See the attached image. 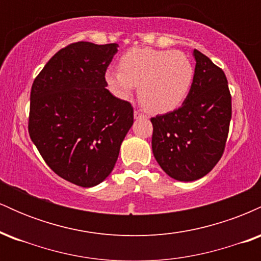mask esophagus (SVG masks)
Segmentation results:
<instances>
[{
    "label": "esophagus",
    "instance_id": "1",
    "mask_svg": "<svg viewBox=\"0 0 261 261\" xmlns=\"http://www.w3.org/2000/svg\"><path fill=\"white\" fill-rule=\"evenodd\" d=\"M134 116H135V119H146L145 114L141 113L140 110H135V112H134Z\"/></svg>",
    "mask_w": 261,
    "mask_h": 261
}]
</instances>
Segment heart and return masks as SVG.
<instances>
[{
    "mask_svg": "<svg viewBox=\"0 0 261 261\" xmlns=\"http://www.w3.org/2000/svg\"><path fill=\"white\" fill-rule=\"evenodd\" d=\"M194 66L181 51L136 47L119 60V71L108 70L106 82L115 97L126 99L134 87L143 109L152 114L172 112L188 97Z\"/></svg>",
    "mask_w": 261,
    "mask_h": 261,
    "instance_id": "heart-1",
    "label": "heart"
}]
</instances>
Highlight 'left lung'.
<instances>
[{
  "label": "left lung",
  "mask_w": 261,
  "mask_h": 261,
  "mask_svg": "<svg viewBox=\"0 0 261 261\" xmlns=\"http://www.w3.org/2000/svg\"><path fill=\"white\" fill-rule=\"evenodd\" d=\"M194 56L193 85L181 107L151 119L155 161L180 181L202 178L216 166L232 118V97L223 70L199 50H194Z\"/></svg>",
  "instance_id": "8db88e82"
}]
</instances>
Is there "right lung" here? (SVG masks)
Here are the masks:
<instances>
[{
    "label": "right lung",
    "mask_w": 261,
    "mask_h": 261,
    "mask_svg": "<svg viewBox=\"0 0 261 261\" xmlns=\"http://www.w3.org/2000/svg\"><path fill=\"white\" fill-rule=\"evenodd\" d=\"M116 47L88 41L67 45L32 86L29 136L45 163L79 187H94L112 173L134 124L133 106L106 88Z\"/></svg>",
    "instance_id": "right-lung-1"
}]
</instances>
